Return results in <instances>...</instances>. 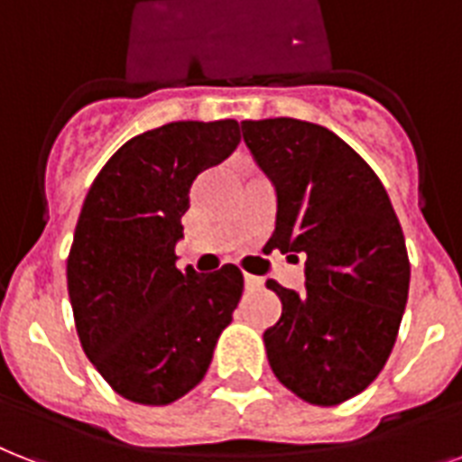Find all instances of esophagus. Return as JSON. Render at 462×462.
<instances>
[{"instance_id":"34e87169","label":"esophagus","mask_w":462,"mask_h":462,"mask_svg":"<svg viewBox=\"0 0 462 462\" xmlns=\"http://www.w3.org/2000/svg\"><path fill=\"white\" fill-rule=\"evenodd\" d=\"M261 284H263V280H261V277L244 275V287H246V290H258Z\"/></svg>"}]
</instances>
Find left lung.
Segmentation results:
<instances>
[{
	"instance_id": "8db88e82",
	"label": "left lung",
	"mask_w": 462,
	"mask_h": 462,
	"mask_svg": "<svg viewBox=\"0 0 462 462\" xmlns=\"http://www.w3.org/2000/svg\"><path fill=\"white\" fill-rule=\"evenodd\" d=\"M242 137L277 194L270 249L303 258L306 287L284 290L265 329L284 387L337 406L380 374L406 310L411 263L389 194L365 161L328 127L296 118L244 121Z\"/></svg>"
}]
</instances>
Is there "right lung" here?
Here are the masks:
<instances>
[{"mask_svg":"<svg viewBox=\"0 0 462 462\" xmlns=\"http://www.w3.org/2000/svg\"><path fill=\"white\" fill-rule=\"evenodd\" d=\"M239 144L237 121H178L137 134L89 187L66 277L82 351L125 399L166 406L204 380L242 299L237 265L175 268L197 175Z\"/></svg>","mask_w":462,"mask_h":462,"instance_id":"obj_1","label":"right lung"}]
</instances>
